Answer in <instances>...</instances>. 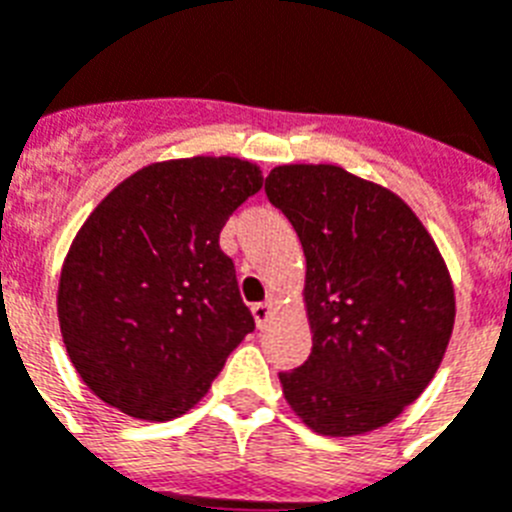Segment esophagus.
<instances>
[{"label":"esophagus","mask_w":512,"mask_h":512,"mask_svg":"<svg viewBox=\"0 0 512 512\" xmlns=\"http://www.w3.org/2000/svg\"><path fill=\"white\" fill-rule=\"evenodd\" d=\"M253 311V319H256V327L264 329L266 324L272 322V314H274V303L272 301H264V303H256L251 308Z\"/></svg>","instance_id":"1"}]
</instances>
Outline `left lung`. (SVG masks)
<instances>
[{
    "label": "left lung",
    "instance_id": "obj_1",
    "mask_svg": "<svg viewBox=\"0 0 512 512\" xmlns=\"http://www.w3.org/2000/svg\"><path fill=\"white\" fill-rule=\"evenodd\" d=\"M266 196L306 256L314 348L282 371L308 429L356 437L390 424L437 374L455 324V290L432 235L403 198L335 164H280Z\"/></svg>",
    "mask_w": 512,
    "mask_h": 512
}]
</instances>
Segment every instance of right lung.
Wrapping results in <instances>:
<instances>
[{
	"mask_svg": "<svg viewBox=\"0 0 512 512\" xmlns=\"http://www.w3.org/2000/svg\"><path fill=\"white\" fill-rule=\"evenodd\" d=\"M261 183L238 156L170 159L133 172L88 214L62 264L57 316L96 398L172 421L209 392L256 327L219 232Z\"/></svg>",
	"mask_w": 512,
	"mask_h": 512,
	"instance_id": "right-lung-1",
	"label": "right lung"
}]
</instances>
